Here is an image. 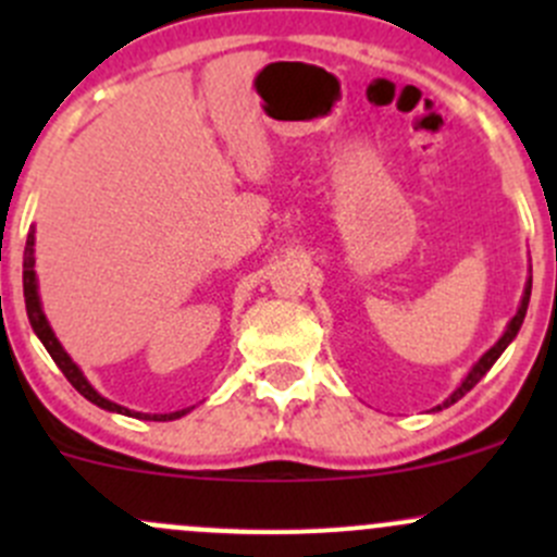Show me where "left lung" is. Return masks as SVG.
Segmentation results:
<instances>
[{
  "instance_id": "left-lung-1",
  "label": "left lung",
  "mask_w": 557,
  "mask_h": 557,
  "mask_svg": "<svg viewBox=\"0 0 557 557\" xmlns=\"http://www.w3.org/2000/svg\"><path fill=\"white\" fill-rule=\"evenodd\" d=\"M528 301H531V277L525 280V290H522L520 307H518V312H515V318L509 320V323H507V331H504V334H502V339H498L496 345H493L491 350H487L485 356H482L480 361H476L474 367L469 369V374H466V377H463V383H460L458 387H455V391L450 393V396L445 398V401H442V404H436V407H434V412H440V409L450 407V404L458 401V398H463L466 393L471 391V387H474L476 383H480V380L485 377L487 372H491V367H493V363H496L498 358H502V352L507 350V347L512 345V339H515V336H518V331H520L522 320H525V312H528Z\"/></svg>"
}]
</instances>
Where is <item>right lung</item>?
I'll use <instances>...</instances> for the list:
<instances>
[{"instance_id": "right-lung-1", "label": "right lung", "mask_w": 557, "mask_h": 557, "mask_svg": "<svg viewBox=\"0 0 557 557\" xmlns=\"http://www.w3.org/2000/svg\"><path fill=\"white\" fill-rule=\"evenodd\" d=\"M24 299H26V314H29V323L32 329H35V334L39 336V342L45 345V350L50 352V358L55 361V367L64 372V377L70 380L72 387H75L81 396H86L88 401L97 404V407L107 409V412H117V414H126V418H139V420H159V423H164V420H177L183 418V414H188L190 409H177V412H164V414H150V412H134V409L128 407H121V404L110 401V398H104L102 393L97 391L91 383L86 380V374L81 372V367H77L75 361L70 358V352L61 347V342L55 339L53 329H50L48 318H45L42 312V301H39V285H37V272H35V226L29 228V237H26V247H24Z\"/></svg>"}]
</instances>
